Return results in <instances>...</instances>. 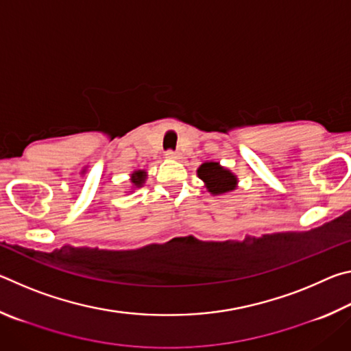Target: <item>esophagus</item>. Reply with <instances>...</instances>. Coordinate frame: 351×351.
<instances>
[{"label":"esophagus","mask_w":351,"mask_h":351,"mask_svg":"<svg viewBox=\"0 0 351 351\" xmlns=\"http://www.w3.org/2000/svg\"><path fill=\"white\" fill-rule=\"evenodd\" d=\"M165 158H167V159H180V153L173 152V150H169L167 153H165Z\"/></svg>","instance_id":"obj_1"}]
</instances>
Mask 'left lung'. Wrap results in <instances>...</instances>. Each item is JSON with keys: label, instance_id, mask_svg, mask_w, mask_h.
<instances>
[{"label": "left lung", "instance_id": "8db88e82", "mask_svg": "<svg viewBox=\"0 0 351 351\" xmlns=\"http://www.w3.org/2000/svg\"><path fill=\"white\" fill-rule=\"evenodd\" d=\"M198 178L203 180L207 190L212 195H224L237 189V176L232 171L224 169L219 162H204L197 170Z\"/></svg>", "mask_w": 351, "mask_h": 351}]
</instances>
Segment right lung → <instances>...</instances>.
<instances>
[{
	"mask_svg": "<svg viewBox=\"0 0 351 351\" xmlns=\"http://www.w3.org/2000/svg\"><path fill=\"white\" fill-rule=\"evenodd\" d=\"M145 178H147V171L144 170H136L132 173V182L134 187H142V184L145 182Z\"/></svg>",
	"mask_w": 351,
	"mask_h": 351,
	"instance_id": "obj_1",
	"label": "right lung"
}]
</instances>
